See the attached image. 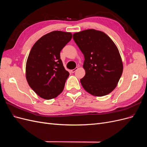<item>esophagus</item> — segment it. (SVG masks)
Instances as JSON below:
<instances>
[{
    "instance_id": "obj_1",
    "label": "esophagus",
    "mask_w": 147,
    "mask_h": 147,
    "mask_svg": "<svg viewBox=\"0 0 147 147\" xmlns=\"http://www.w3.org/2000/svg\"><path fill=\"white\" fill-rule=\"evenodd\" d=\"M78 69V67H76V68H75L74 69H72V70H71V72H72V73H74L75 71H76Z\"/></svg>"
}]
</instances>
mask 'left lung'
Instances as JSON below:
<instances>
[{
	"instance_id": "left-lung-1",
	"label": "left lung",
	"mask_w": 147,
	"mask_h": 147,
	"mask_svg": "<svg viewBox=\"0 0 147 147\" xmlns=\"http://www.w3.org/2000/svg\"><path fill=\"white\" fill-rule=\"evenodd\" d=\"M84 57L86 74L80 80L83 88L95 96H104L116 88L123 73V63L117 46L102 31L87 29L73 35Z\"/></svg>"
}]
</instances>
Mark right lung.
Segmentation results:
<instances>
[{
  "label": "right lung",
  "instance_id": "obj_1",
  "mask_svg": "<svg viewBox=\"0 0 147 147\" xmlns=\"http://www.w3.org/2000/svg\"><path fill=\"white\" fill-rule=\"evenodd\" d=\"M72 37L70 32L53 31L38 39L31 49L26 63V79L42 98H55L64 90L69 73L64 67L60 52Z\"/></svg>",
  "mask_w": 147,
  "mask_h": 147
}]
</instances>
